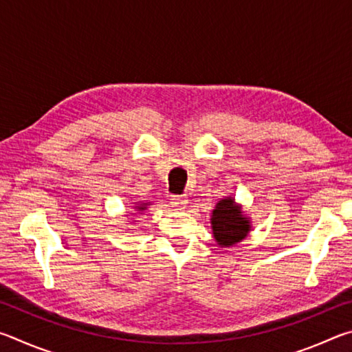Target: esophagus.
<instances>
[{"instance_id":"obj_1","label":"esophagus","mask_w":352,"mask_h":352,"mask_svg":"<svg viewBox=\"0 0 352 352\" xmlns=\"http://www.w3.org/2000/svg\"><path fill=\"white\" fill-rule=\"evenodd\" d=\"M188 197L186 195H174V197L170 199V205L175 208V210H178V211H183L184 208L188 206Z\"/></svg>"}]
</instances>
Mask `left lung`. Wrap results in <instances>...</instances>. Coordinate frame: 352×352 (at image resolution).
I'll use <instances>...</instances> for the list:
<instances>
[{
	"instance_id": "left-lung-1",
	"label": "left lung",
	"mask_w": 352,
	"mask_h": 352,
	"mask_svg": "<svg viewBox=\"0 0 352 352\" xmlns=\"http://www.w3.org/2000/svg\"><path fill=\"white\" fill-rule=\"evenodd\" d=\"M212 237L219 247H234L241 243L252 231V219L236 204L234 197L220 199L211 212Z\"/></svg>"
}]
</instances>
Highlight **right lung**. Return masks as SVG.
Here are the masks:
<instances>
[{
	"mask_svg": "<svg viewBox=\"0 0 352 352\" xmlns=\"http://www.w3.org/2000/svg\"><path fill=\"white\" fill-rule=\"evenodd\" d=\"M152 205V201H135L133 204V216L135 214H144V211H147V208Z\"/></svg>",
	"mask_w": 352,
	"mask_h": 352,
	"instance_id": "right-lung-1",
	"label": "right lung"
}]
</instances>
